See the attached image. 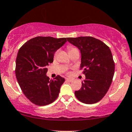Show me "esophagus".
<instances>
[{"label":"esophagus","instance_id":"34e87169","mask_svg":"<svg viewBox=\"0 0 132 132\" xmlns=\"http://www.w3.org/2000/svg\"><path fill=\"white\" fill-rule=\"evenodd\" d=\"M65 80L67 81V82H71L72 81V78H67L65 79Z\"/></svg>","mask_w":132,"mask_h":132}]
</instances>
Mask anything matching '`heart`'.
Masks as SVG:
<instances>
[{
	"label": "heart",
	"instance_id": "b5f03b06",
	"mask_svg": "<svg viewBox=\"0 0 132 132\" xmlns=\"http://www.w3.org/2000/svg\"><path fill=\"white\" fill-rule=\"evenodd\" d=\"M75 48H75V47H71V46L68 47V50H69V52H70V51H71V50L75 49ZM55 55H56V54H55ZM69 73H70V72H67V74H69Z\"/></svg>",
	"mask_w": 132,
	"mask_h": 132
}]
</instances>
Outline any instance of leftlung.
Segmentation results:
<instances>
[{"mask_svg":"<svg viewBox=\"0 0 132 132\" xmlns=\"http://www.w3.org/2000/svg\"><path fill=\"white\" fill-rule=\"evenodd\" d=\"M67 40L80 50V70L85 75L75 96L86 104L97 103L105 95L113 80L115 62L111 50L105 43L92 37H69Z\"/></svg>","mask_w":132,"mask_h":132,"instance_id":"8db88e82","label":"left lung"}]
</instances>
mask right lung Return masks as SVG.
Here are the masks:
<instances>
[{
    "instance_id": "1",
    "label": "right lung",
    "mask_w": 132,
    "mask_h": 132,
    "mask_svg": "<svg viewBox=\"0 0 132 132\" xmlns=\"http://www.w3.org/2000/svg\"><path fill=\"white\" fill-rule=\"evenodd\" d=\"M66 38L36 37L19 49L16 58L15 75L26 97L34 104L44 106L58 97L65 78L57 75L50 80L47 66L53 62L54 53L67 42Z\"/></svg>"
}]
</instances>
